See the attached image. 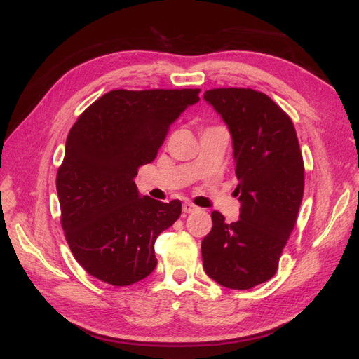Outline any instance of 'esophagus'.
Segmentation results:
<instances>
[{
    "instance_id": "obj_1",
    "label": "esophagus",
    "mask_w": 359,
    "mask_h": 359,
    "mask_svg": "<svg viewBox=\"0 0 359 359\" xmlns=\"http://www.w3.org/2000/svg\"><path fill=\"white\" fill-rule=\"evenodd\" d=\"M198 210V208L196 206V205H192V203H183V212L185 214H194V212H197Z\"/></svg>"
}]
</instances>
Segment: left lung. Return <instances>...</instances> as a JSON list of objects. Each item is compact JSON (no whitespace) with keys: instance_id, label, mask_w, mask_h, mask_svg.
Returning <instances> with one entry per match:
<instances>
[{"instance_id":"left-lung-1","label":"left lung","mask_w":359,"mask_h":359,"mask_svg":"<svg viewBox=\"0 0 359 359\" xmlns=\"http://www.w3.org/2000/svg\"><path fill=\"white\" fill-rule=\"evenodd\" d=\"M205 100L223 116L233 140L240 219L227 224L214 210L201 241L206 274L231 290L270 280L297 223L305 165L291 118L250 88H217Z\"/></svg>"}]
</instances>
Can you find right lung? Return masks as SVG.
<instances>
[{
  "mask_svg": "<svg viewBox=\"0 0 359 359\" xmlns=\"http://www.w3.org/2000/svg\"><path fill=\"white\" fill-rule=\"evenodd\" d=\"M200 89H115L81 114L67 137L56 188L76 261L95 279L127 287L158 264L154 241L182 214L180 200L140 197L135 176Z\"/></svg>",
  "mask_w": 359,
  "mask_h": 359,
  "instance_id": "right-lung-1",
  "label": "right lung"
}]
</instances>
